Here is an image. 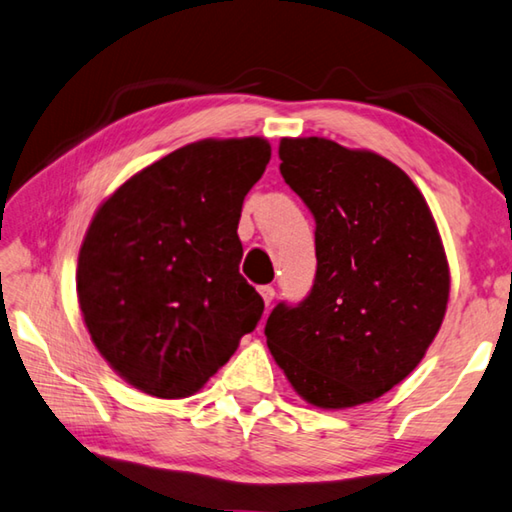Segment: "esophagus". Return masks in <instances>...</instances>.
Wrapping results in <instances>:
<instances>
[{"label":"esophagus","mask_w":512,"mask_h":512,"mask_svg":"<svg viewBox=\"0 0 512 512\" xmlns=\"http://www.w3.org/2000/svg\"><path fill=\"white\" fill-rule=\"evenodd\" d=\"M261 297H263V301H265V306H270V303H272L274 297H276V290L272 288V285H263V288H261Z\"/></svg>","instance_id":"34e87169"}]
</instances>
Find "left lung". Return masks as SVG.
Instances as JSON below:
<instances>
[{"label": "left lung", "mask_w": 512, "mask_h": 512, "mask_svg": "<svg viewBox=\"0 0 512 512\" xmlns=\"http://www.w3.org/2000/svg\"><path fill=\"white\" fill-rule=\"evenodd\" d=\"M281 175L315 215L317 274L267 319L294 391L321 409L380 398L443 324L450 267L423 193L389 159L321 137L281 139Z\"/></svg>", "instance_id": "left-lung-1"}]
</instances>
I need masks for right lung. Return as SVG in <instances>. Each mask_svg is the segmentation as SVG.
<instances>
[{
    "instance_id": "obj_1",
    "label": "right lung",
    "mask_w": 512,
    "mask_h": 512,
    "mask_svg": "<svg viewBox=\"0 0 512 512\" xmlns=\"http://www.w3.org/2000/svg\"><path fill=\"white\" fill-rule=\"evenodd\" d=\"M270 157L261 137L195 141L98 206L78 254V303L98 353L134 389L193 396L261 321L236 231Z\"/></svg>"
}]
</instances>
